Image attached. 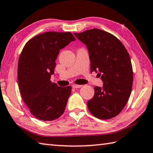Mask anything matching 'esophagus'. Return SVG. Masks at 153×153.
I'll return each mask as SVG.
<instances>
[{
  "mask_svg": "<svg viewBox=\"0 0 153 153\" xmlns=\"http://www.w3.org/2000/svg\"><path fill=\"white\" fill-rule=\"evenodd\" d=\"M82 86V85H72V87L74 88V89H78V88H81V87Z\"/></svg>",
  "mask_w": 153,
  "mask_h": 153,
  "instance_id": "obj_1",
  "label": "esophagus"
}]
</instances>
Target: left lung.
Masks as SVG:
<instances>
[{
    "mask_svg": "<svg viewBox=\"0 0 153 153\" xmlns=\"http://www.w3.org/2000/svg\"><path fill=\"white\" fill-rule=\"evenodd\" d=\"M74 36L86 45L91 71L98 72L103 87H94L95 95L87 101L89 111L97 118L116 116L127 103L133 82L130 56L122 42L113 35L99 29Z\"/></svg>",
    "mask_w": 153,
    "mask_h": 153,
    "instance_id": "1",
    "label": "left lung"
}]
</instances>
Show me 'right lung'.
Masks as SVG:
<instances>
[{
  "label": "right lung",
  "instance_id": "1",
  "mask_svg": "<svg viewBox=\"0 0 153 153\" xmlns=\"http://www.w3.org/2000/svg\"><path fill=\"white\" fill-rule=\"evenodd\" d=\"M75 40L71 32H45L29 40L21 52L19 88L23 101L37 119L52 121L65 110L71 87H59L50 78L60 50Z\"/></svg>",
  "mask_w": 153,
  "mask_h": 153
}]
</instances>
